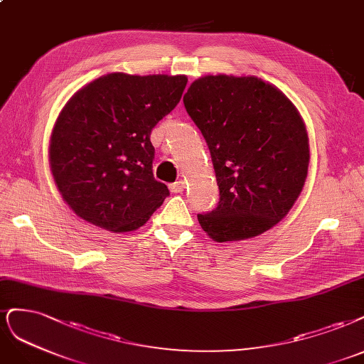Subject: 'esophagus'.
I'll return each mask as SVG.
<instances>
[{
    "mask_svg": "<svg viewBox=\"0 0 364 364\" xmlns=\"http://www.w3.org/2000/svg\"><path fill=\"white\" fill-rule=\"evenodd\" d=\"M185 190V182L183 181H178L174 183H170V191L174 193V194H179Z\"/></svg>",
    "mask_w": 364,
    "mask_h": 364,
    "instance_id": "1",
    "label": "esophagus"
}]
</instances>
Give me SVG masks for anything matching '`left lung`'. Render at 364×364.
<instances>
[{
    "label": "left lung",
    "instance_id": "obj_1",
    "mask_svg": "<svg viewBox=\"0 0 364 364\" xmlns=\"http://www.w3.org/2000/svg\"><path fill=\"white\" fill-rule=\"evenodd\" d=\"M208 143L218 206L198 214L217 242L244 241L274 228L301 194L310 149L304 120L277 87L257 77L206 75L183 96Z\"/></svg>",
    "mask_w": 364,
    "mask_h": 364
}]
</instances>
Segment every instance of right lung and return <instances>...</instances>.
I'll return each instance as SVG.
<instances>
[{
    "mask_svg": "<svg viewBox=\"0 0 364 364\" xmlns=\"http://www.w3.org/2000/svg\"><path fill=\"white\" fill-rule=\"evenodd\" d=\"M185 75L114 72L84 85L63 107L49 140V168L63 200L84 221L136 230L164 203L154 178L155 124L181 101Z\"/></svg>",
    "mask_w": 364,
    "mask_h": 364,
    "instance_id": "right-lung-1",
    "label": "right lung"
}]
</instances>
